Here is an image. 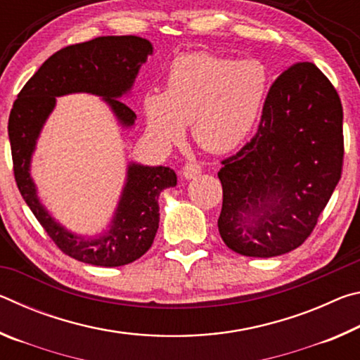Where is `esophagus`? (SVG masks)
Instances as JSON below:
<instances>
[{
    "instance_id": "obj_1",
    "label": "esophagus",
    "mask_w": 360,
    "mask_h": 360,
    "mask_svg": "<svg viewBox=\"0 0 360 360\" xmlns=\"http://www.w3.org/2000/svg\"><path fill=\"white\" fill-rule=\"evenodd\" d=\"M202 173V167L197 165V163H186L184 168H182V176L188 181L197 178V176Z\"/></svg>"
}]
</instances>
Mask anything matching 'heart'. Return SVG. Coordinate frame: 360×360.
Returning <instances> with one entry per match:
<instances>
[{
  "label": "heart",
  "instance_id": "heart-1",
  "mask_svg": "<svg viewBox=\"0 0 360 360\" xmlns=\"http://www.w3.org/2000/svg\"><path fill=\"white\" fill-rule=\"evenodd\" d=\"M268 90V71L257 60L188 52L169 65L165 92H149L143 112L149 135L163 148L179 143L186 124L200 148L225 154L254 129Z\"/></svg>",
  "mask_w": 360,
  "mask_h": 360
}]
</instances>
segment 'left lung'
<instances>
[{
	"mask_svg": "<svg viewBox=\"0 0 360 360\" xmlns=\"http://www.w3.org/2000/svg\"><path fill=\"white\" fill-rule=\"evenodd\" d=\"M343 165V109L330 81L308 62L270 87L255 136L219 169L217 227L248 257L290 252L311 233Z\"/></svg>",
	"mask_w": 360,
	"mask_h": 360,
	"instance_id": "8db88e82",
	"label": "left lung"
}]
</instances>
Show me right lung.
Returning a JSON list of instances; mask_svg holds the SVG:
<instances>
[{
	"mask_svg": "<svg viewBox=\"0 0 360 360\" xmlns=\"http://www.w3.org/2000/svg\"><path fill=\"white\" fill-rule=\"evenodd\" d=\"M152 53L150 41L131 34L101 36L68 46L41 65L12 106L8 131L17 187L56 245L84 264L122 266L148 252L160 221L158 197L165 188L178 184V178L169 167H149L130 160L117 206L106 229L92 236L81 235L60 224L41 202L32 176L36 144L58 96L71 94L100 96L120 129L131 130L136 114L120 100L131 94L139 70Z\"/></svg>",
	"mask_w": 360,
	"mask_h": 360,
	"instance_id": "add662e5",
	"label": "right lung"
}]
</instances>
